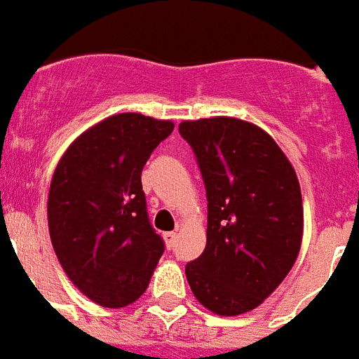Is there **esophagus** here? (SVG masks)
Instances as JSON below:
<instances>
[{"label":"esophagus","instance_id":"1","mask_svg":"<svg viewBox=\"0 0 359 359\" xmlns=\"http://www.w3.org/2000/svg\"><path fill=\"white\" fill-rule=\"evenodd\" d=\"M164 241H165V246L168 248H173L175 243H177V233L175 231H170V233H164Z\"/></svg>","mask_w":359,"mask_h":359}]
</instances>
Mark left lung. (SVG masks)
Wrapping results in <instances>:
<instances>
[{"instance_id": "left-lung-1", "label": "left lung", "mask_w": 359, "mask_h": 359, "mask_svg": "<svg viewBox=\"0 0 359 359\" xmlns=\"http://www.w3.org/2000/svg\"><path fill=\"white\" fill-rule=\"evenodd\" d=\"M208 198L206 248L186 264L198 303L219 316L254 310L288 276L301 248L297 175L266 131L231 116L184 120Z\"/></svg>"}]
</instances>
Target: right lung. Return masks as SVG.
Here are the masks:
<instances>
[{
  "label": "right lung",
  "mask_w": 359,
  "mask_h": 359,
  "mask_svg": "<svg viewBox=\"0 0 359 359\" xmlns=\"http://www.w3.org/2000/svg\"><path fill=\"white\" fill-rule=\"evenodd\" d=\"M173 128L140 113L113 114L83 131L54 170L50 243L72 285L100 306L135 303L164 254L140 175Z\"/></svg>",
  "instance_id": "obj_1"
}]
</instances>
